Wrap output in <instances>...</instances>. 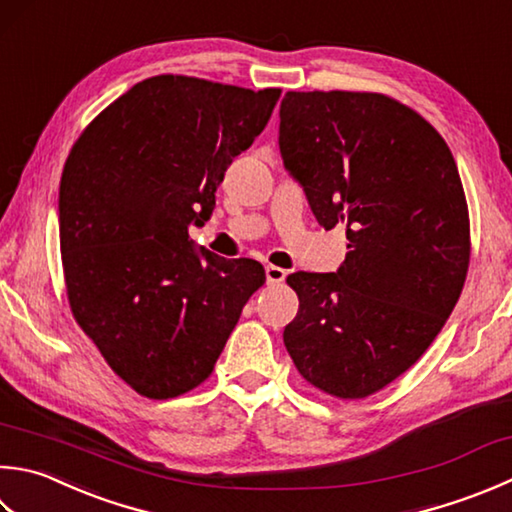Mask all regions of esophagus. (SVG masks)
Listing matches in <instances>:
<instances>
[{"mask_svg": "<svg viewBox=\"0 0 512 512\" xmlns=\"http://www.w3.org/2000/svg\"><path fill=\"white\" fill-rule=\"evenodd\" d=\"M286 279V270L279 266H266V282L268 284H282Z\"/></svg>", "mask_w": 512, "mask_h": 512, "instance_id": "obj_1", "label": "esophagus"}]
</instances>
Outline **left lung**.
<instances>
[{
    "mask_svg": "<svg viewBox=\"0 0 512 512\" xmlns=\"http://www.w3.org/2000/svg\"><path fill=\"white\" fill-rule=\"evenodd\" d=\"M279 150L326 230L346 228L337 273H293L284 344L308 384L339 399L388 386L433 344L470 262L462 179L442 135L382 93L288 90Z\"/></svg>",
    "mask_w": 512,
    "mask_h": 512,
    "instance_id": "1",
    "label": "left lung"
}]
</instances>
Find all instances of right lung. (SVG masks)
Masks as SVG:
<instances>
[{
	"mask_svg": "<svg viewBox=\"0 0 512 512\" xmlns=\"http://www.w3.org/2000/svg\"><path fill=\"white\" fill-rule=\"evenodd\" d=\"M282 90L157 75L117 97L75 142L59 184L68 304L108 366L150 399L210 377L248 297L255 259L197 253L233 159L266 128Z\"/></svg>",
	"mask_w": 512,
	"mask_h": 512,
	"instance_id": "1",
	"label": "right lung"
}]
</instances>
